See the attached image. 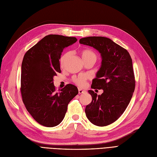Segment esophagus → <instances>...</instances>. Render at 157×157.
<instances>
[{
	"label": "esophagus",
	"instance_id": "esophagus-1",
	"mask_svg": "<svg viewBox=\"0 0 157 157\" xmlns=\"http://www.w3.org/2000/svg\"><path fill=\"white\" fill-rule=\"evenodd\" d=\"M85 92H86V91H85V90H83L80 89V88H79V89H78V94H84Z\"/></svg>",
	"mask_w": 157,
	"mask_h": 157
}]
</instances>
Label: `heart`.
I'll return each mask as SVG.
<instances>
[{
    "mask_svg": "<svg viewBox=\"0 0 157 157\" xmlns=\"http://www.w3.org/2000/svg\"><path fill=\"white\" fill-rule=\"evenodd\" d=\"M81 55H82V57L83 58L84 61L88 60H94L96 61L97 58V55H96V53L90 49L83 50L82 52H81ZM68 55H69V52H66L60 58L61 65H63ZM72 80L75 84H77L78 86H80V87H83V86H85L86 84L87 77H86L85 75H79L78 77H74Z\"/></svg>",
    "mask_w": 157,
    "mask_h": 157,
    "instance_id": "1",
    "label": "heart"
}]
</instances>
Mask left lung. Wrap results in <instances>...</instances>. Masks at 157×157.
Masks as SVG:
<instances>
[{
  "label": "left lung",
  "instance_id": "left-lung-1",
  "mask_svg": "<svg viewBox=\"0 0 157 157\" xmlns=\"http://www.w3.org/2000/svg\"><path fill=\"white\" fill-rule=\"evenodd\" d=\"M79 43L93 47L102 56L101 67L91 88L104 91L97 96L93 90L88 91L92 101L86 107V117L97 126L110 125L125 112L135 89L131 57L125 48L108 37H86Z\"/></svg>",
  "mask_w": 157,
  "mask_h": 157
}]
</instances>
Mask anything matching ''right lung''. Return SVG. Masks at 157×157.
Here are the masks:
<instances>
[{"label":"right lung","instance_id":"add662e5","mask_svg":"<svg viewBox=\"0 0 157 157\" xmlns=\"http://www.w3.org/2000/svg\"><path fill=\"white\" fill-rule=\"evenodd\" d=\"M77 41L76 37L50 34L27 51L21 75V93L26 109L40 125L52 127L60 124L67 105L78 91L69 84L56 90L53 77L61 73L60 60L63 48Z\"/></svg>","mask_w":157,"mask_h":157}]
</instances>
